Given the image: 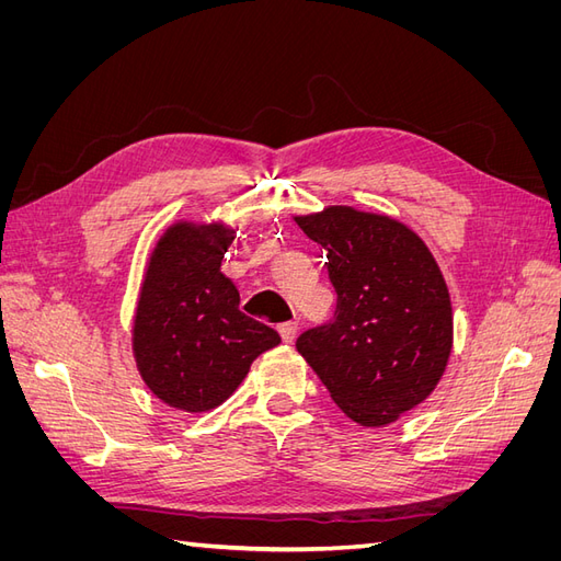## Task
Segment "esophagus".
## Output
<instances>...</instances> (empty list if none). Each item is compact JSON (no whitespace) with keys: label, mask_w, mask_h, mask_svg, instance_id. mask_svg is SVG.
I'll use <instances>...</instances> for the list:
<instances>
[{"label":"esophagus","mask_w":561,"mask_h":561,"mask_svg":"<svg viewBox=\"0 0 561 561\" xmlns=\"http://www.w3.org/2000/svg\"><path fill=\"white\" fill-rule=\"evenodd\" d=\"M278 332H280V336H283V342H285V344H293L295 339H297L299 325H297V322H283V325L278 328Z\"/></svg>","instance_id":"1"}]
</instances>
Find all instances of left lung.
<instances>
[{
    "label": "left lung",
    "instance_id": "8db88e82",
    "mask_svg": "<svg viewBox=\"0 0 561 561\" xmlns=\"http://www.w3.org/2000/svg\"><path fill=\"white\" fill-rule=\"evenodd\" d=\"M328 250L336 309L297 339L332 400L360 426H386L426 400L451 353V301L419 236L386 215L334 206L295 217Z\"/></svg>",
    "mask_w": 561,
    "mask_h": 561
}]
</instances>
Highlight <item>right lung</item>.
Wrapping results in <instances>:
<instances>
[{
  "label": "right lung",
  "mask_w": 561,
  "mask_h": 561,
  "mask_svg": "<svg viewBox=\"0 0 561 561\" xmlns=\"http://www.w3.org/2000/svg\"><path fill=\"white\" fill-rule=\"evenodd\" d=\"M233 231L225 225L168 229L151 252L133 325V353L151 393L182 412H208L245 379L260 353L280 344L245 316L219 271Z\"/></svg>",
  "instance_id": "1"
}]
</instances>
